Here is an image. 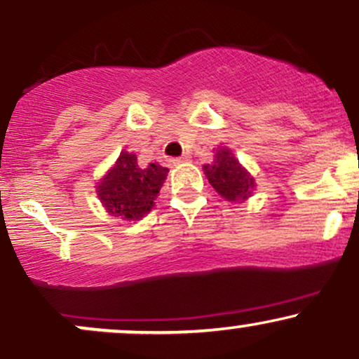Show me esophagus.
<instances>
[{"label":"esophagus","instance_id":"obj_1","mask_svg":"<svg viewBox=\"0 0 359 359\" xmlns=\"http://www.w3.org/2000/svg\"><path fill=\"white\" fill-rule=\"evenodd\" d=\"M189 158H191V156H189V155H182V156H177V158H172V163H174V165H177V163H182V162H189Z\"/></svg>","mask_w":359,"mask_h":359}]
</instances>
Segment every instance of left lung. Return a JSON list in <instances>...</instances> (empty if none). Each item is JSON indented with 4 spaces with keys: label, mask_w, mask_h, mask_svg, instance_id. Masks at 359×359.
<instances>
[{
    "label": "left lung",
    "mask_w": 359,
    "mask_h": 359,
    "mask_svg": "<svg viewBox=\"0 0 359 359\" xmlns=\"http://www.w3.org/2000/svg\"><path fill=\"white\" fill-rule=\"evenodd\" d=\"M203 168L209 184L229 203L245 201L251 196L255 179L245 170V167H241L236 156L226 147L217 148L214 162L208 163Z\"/></svg>",
    "instance_id": "left-lung-1"
}]
</instances>
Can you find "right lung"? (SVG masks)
<instances>
[{"instance_id": "right-lung-1", "label": "right lung", "mask_w": 359, "mask_h": 359, "mask_svg": "<svg viewBox=\"0 0 359 359\" xmlns=\"http://www.w3.org/2000/svg\"><path fill=\"white\" fill-rule=\"evenodd\" d=\"M168 168L150 163L142 168L137 155L121 151L116 163L97 185V197L106 211L121 219H142L154 208L160 187L167 179Z\"/></svg>"}]
</instances>
